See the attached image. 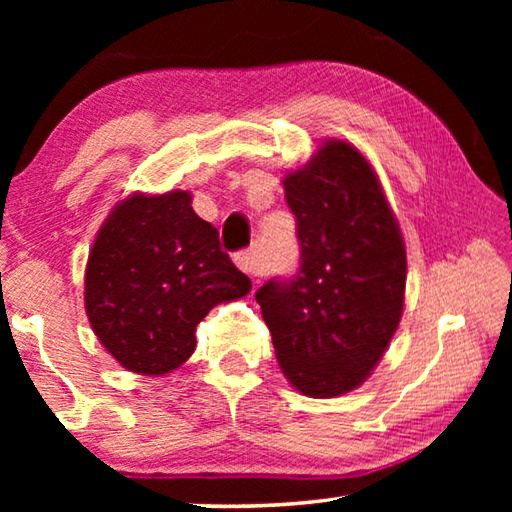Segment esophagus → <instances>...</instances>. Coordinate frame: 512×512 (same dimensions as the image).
Segmentation results:
<instances>
[{
	"label": "esophagus",
	"mask_w": 512,
	"mask_h": 512,
	"mask_svg": "<svg viewBox=\"0 0 512 512\" xmlns=\"http://www.w3.org/2000/svg\"><path fill=\"white\" fill-rule=\"evenodd\" d=\"M235 264L250 277H257V262H255V253L253 250H241V253L235 255Z\"/></svg>",
	"instance_id": "1"
}]
</instances>
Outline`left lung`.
Instances as JSON below:
<instances>
[{"instance_id":"1","label":"left lung","mask_w":512,"mask_h":512,"mask_svg":"<svg viewBox=\"0 0 512 512\" xmlns=\"http://www.w3.org/2000/svg\"><path fill=\"white\" fill-rule=\"evenodd\" d=\"M296 214L300 266L255 298L277 363L300 393H350L391 343L402 318L406 250L368 160L329 140L284 178Z\"/></svg>"}]
</instances>
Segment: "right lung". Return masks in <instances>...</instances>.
I'll return each instance as SVG.
<instances>
[{
	"instance_id": "1",
	"label": "right lung",
	"mask_w": 512,
	"mask_h": 512,
	"mask_svg": "<svg viewBox=\"0 0 512 512\" xmlns=\"http://www.w3.org/2000/svg\"><path fill=\"white\" fill-rule=\"evenodd\" d=\"M250 280L189 192L133 194L103 223L85 268V311L103 348L137 375H167L192 357L196 325Z\"/></svg>"
}]
</instances>
